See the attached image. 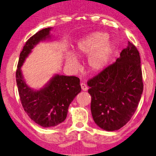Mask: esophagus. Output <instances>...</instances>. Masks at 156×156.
Listing matches in <instances>:
<instances>
[{"label":"esophagus","instance_id":"1","mask_svg":"<svg viewBox=\"0 0 156 156\" xmlns=\"http://www.w3.org/2000/svg\"><path fill=\"white\" fill-rule=\"evenodd\" d=\"M80 85H81V89H82V90H83V91L88 90V86H87V85H86V83H81Z\"/></svg>","mask_w":156,"mask_h":156}]
</instances>
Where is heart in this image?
<instances>
[{
	"mask_svg": "<svg viewBox=\"0 0 156 156\" xmlns=\"http://www.w3.org/2000/svg\"><path fill=\"white\" fill-rule=\"evenodd\" d=\"M109 35L104 32H95L82 38L76 44L75 54L78 57L89 55L88 64L92 70L98 72L108 63L115 49L113 41L108 40ZM68 64L74 68L79 66L78 61L72 55L66 58Z\"/></svg>",
	"mask_w": 156,
	"mask_h": 156,
	"instance_id": "obj_1",
	"label": "heart"
}]
</instances>
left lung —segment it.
Instances as JSON below:
<instances>
[{
  "instance_id": "obj_1",
  "label": "left lung",
  "mask_w": 156,
  "mask_h": 156,
  "mask_svg": "<svg viewBox=\"0 0 156 156\" xmlns=\"http://www.w3.org/2000/svg\"><path fill=\"white\" fill-rule=\"evenodd\" d=\"M90 110L98 126L108 131L124 126L136 112L143 91L140 57L129 42L113 64L87 81Z\"/></svg>"
}]
</instances>
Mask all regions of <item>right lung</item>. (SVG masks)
<instances>
[{
	"label": "right lung",
	"instance_id": "obj_1",
	"mask_svg": "<svg viewBox=\"0 0 156 156\" xmlns=\"http://www.w3.org/2000/svg\"><path fill=\"white\" fill-rule=\"evenodd\" d=\"M51 27L45 28L28 39L20 54L16 72V83L22 106L33 121L43 127L55 126L65 120L69 105L81 92L80 79L57 75L44 88L34 90L23 78L20 67L34 45L50 37Z\"/></svg>",
	"mask_w": 156,
	"mask_h": 156
}]
</instances>
